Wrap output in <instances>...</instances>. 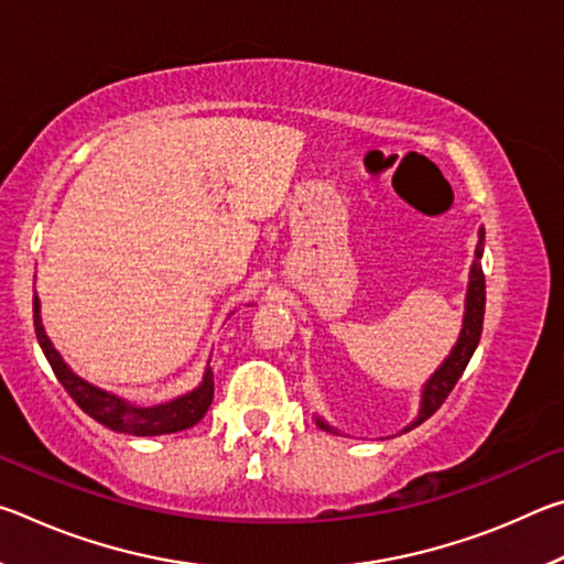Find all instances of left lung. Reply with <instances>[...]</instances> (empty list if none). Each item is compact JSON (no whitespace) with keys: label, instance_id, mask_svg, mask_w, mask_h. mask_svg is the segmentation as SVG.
<instances>
[{"label":"left lung","instance_id":"left-lung-1","mask_svg":"<svg viewBox=\"0 0 564 564\" xmlns=\"http://www.w3.org/2000/svg\"><path fill=\"white\" fill-rule=\"evenodd\" d=\"M482 231H480V243L475 248V261H473V269H470V283H467V295H465V318H463V330H460V338H457L455 348L451 350V356L443 360V366L435 370L433 378L427 380L423 386V395H420V410H417V417L410 423L405 431L410 427H415L423 423V420L431 417L437 408L445 403V398L451 395V390L455 388L457 380H460L463 370L467 368V362H470L473 352L477 348V343H480V333H482V316H485V275H482ZM316 423L321 431H328V433H336L333 427L326 423V420L316 417Z\"/></svg>","mask_w":564,"mask_h":564}]
</instances>
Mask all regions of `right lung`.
Here are the masks:
<instances>
[{
  "label": "right lung",
  "instance_id": "add662e5",
  "mask_svg": "<svg viewBox=\"0 0 564 564\" xmlns=\"http://www.w3.org/2000/svg\"><path fill=\"white\" fill-rule=\"evenodd\" d=\"M34 330L36 340L44 350L46 360L54 370V376L59 378L66 393L74 398V403L79 405L84 413L99 420L101 425H107L113 433H127V435H166V433H178L186 431V427H194L198 420L206 415V410L212 408L214 400V373L212 368L206 366V373L202 386L191 390L186 395H178L169 403H159L151 408L133 405L129 400L109 393V390H101L97 386L87 383V380L79 378L74 370L66 366L59 350L52 346L50 336L44 333L42 316H40V299L34 295Z\"/></svg>",
  "mask_w": 564,
  "mask_h": 564
}]
</instances>
